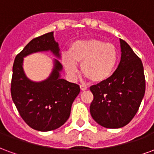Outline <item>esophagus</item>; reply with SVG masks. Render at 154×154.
Wrapping results in <instances>:
<instances>
[{"label": "esophagus", "mask_w": 154, "mask_h": 154, "mask_svg": "<svg viewBox=\"0 0 154 154\" xmlns=\"http://www.w3.org/2000/svg\"><path fill=\"white\" fill-rule=\"evenodd\" d=\"M80 87H81V90L82 91H86L87 90V88H88L87 86H84V85H81Z\"/></svg>", "instance_id": "34e87169"}]
</instances>
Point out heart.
Wrapping results in <instances>:
<instances>
[{
    "instance_id": "obj_1",
    "label": "heart",
    "mask_w": 154,
    "mask_h": 154,
    "mask_svg": "<svg viewBox=\"0 0 154 154\" xmlns=\"http://www.w3.org/2000/svg\"><path fill=\"white\" fill-rule=\"evenodd\" d=\"M119 57V51L113 44L88 38L73 42L68 53L63 55L62 61L71 77H76L77 63H81L85 77L93 82H101L113 74Z\"/></svg>"
}]
</instances>
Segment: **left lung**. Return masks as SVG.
I'll return each mask as SVG.
<instances>
[{
  "instance_id": "1",
  "label": "left lung",
  "mask_w": 154,
  "mask_h": 154,
  "mask_svg": "<svg viewBox=\"0 0 154 154\" xmlns=\"http://www.w3.org/2000/svg\"><path fill=\"white\" fill-rule=\"evenodd\" d=\"M121 57L107 80L90 87L93 94L90 112L93 119L108 129L128 125L139 110L145 93L142 61L129 44L119 39Z\"/></svg>"
}]
</instances>
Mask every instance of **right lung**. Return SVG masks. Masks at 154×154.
Returning <instances> with one entry per match:
<instances>
[{
    "label": "right lung",
    "instance_id": "1",
    "mask_svg": "<svg viewBox=\"0 0 154 154\" xmlns=\"http://www.w3.org/2000/svg\"><path fill=\"white\" fill-rule=\"evenodd\" d=\"M51 51L60 58L58 44L54 32L32 39L17 54L13 64L11 92L13 102L25 122L38 131H50L63 125L71 113L72 102L80 92V87L61 78L63 66L54 60L49 77L42 82L29 79L23 68L24 57L37 52Z\"/></svg>",
    "mask_w": 154,
    "mask_h": 154
}]
</instances>
